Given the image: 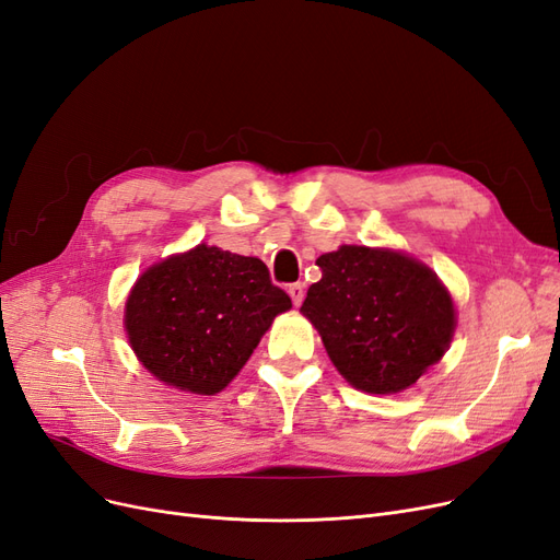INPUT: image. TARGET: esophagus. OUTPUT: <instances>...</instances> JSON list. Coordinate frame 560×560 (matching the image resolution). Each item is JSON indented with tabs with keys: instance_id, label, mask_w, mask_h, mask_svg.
<instances>
[{
	"instance_id": "34e87169",
	"label": "esophagus",
	"mask_w": 560,
	"mask_h": 560,
	"mask_svg": "<svg viewBox=\"0 0 560 560\" xmlns=\"http://www.w3.org/2000/svg\"><path fill=\"white\" fill-rule=\"evenodd\" d=\"M288 295H291V300H293V304H295V306H300V304H302V300H304V283H302V281H298V283H291V285H288Z\"/></svg>"
}]
</instances>
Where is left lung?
Returning a JSON list of instances; mask_svg holds the SVG:
<instances>
[{
    "mask_svg": "<svg viewBox=\"0 0 560 560\" xmlns=\"http://www.w3.org/2000/svg\"><path fill=\"white\" fill-rule=\"evenodd\" d=\"M316 265L323 277L310 285L300 312L353 388L400 393L440 363L456 310L428 265L370 246H339Z\"/></svg>",
    "mask_w": 560,
    "mask_h": 560,
    "instance_id": "obj_1",
    "label": "left lung"
}]
</instances>
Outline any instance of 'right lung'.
<instances>
[{
    "label": "right lung",
    "mask_w": 560,
    "mask_h": 560,
    "mask_svg": "<svg viewBox=\"0 0 560 560\" xmlns=\"http://www.w3.org/2000/svg\"><path fill=\"white\" fill-rule=\"evenodd\" d=\"M288 310L291 298L262 260L197 244L137 279L125 302V332L158 382L215 395Z\"/></svg>",
    "instance_id": "obj_1"
}]
</instances>
